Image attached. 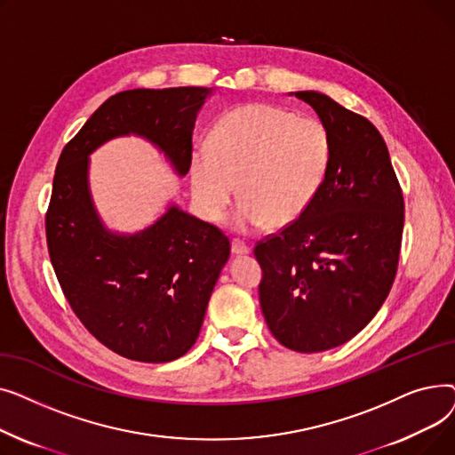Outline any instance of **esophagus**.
Here are the masks:
<instances>
[{
    "mask_svg": "<svg viewBox=\"0 0 455 455\" xmlns=\"http://www.w3.org/2000/svg\"><path fill=\"white\" fill-rule=\"evenodd\" d=\"M249 252H251V247L245 245L243 242H240V240L232 242V254L234 256H247Z\"/></svg>",
    "mask_w": 455,
    "mask_h": 455,
    "instance_id": "esophagus-1",
    "label": "esophagus"
}]
</instances>
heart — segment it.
Masks as SVG:
<instances>
[{
	"instance_id": "b5f03b06",
	"label": "heart",
	"mask_w": 455,
	"mask_h": 455,
	"mask_svg": "<svg viewBox=\"0 0 455 455\" xmlns=\"http://www.w3.org/2000/svg\"><path fill=\"white\" fill-rule=\"evenodd\" d=\"M333 162V138L317 117L269 103L227 112L210 132V149L196 148L189 179L208 221H220L237 196L230 218L235 232L267 223L285 227L309 210L323 191Z\"/></svg>"
}]
</instances>
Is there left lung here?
Returning a JSON list of instances; mask_svg holds the SVG:
<instances>
[{"instance_id":"left-lung-1","label":"left lung","mask_w":455,"mask_h":455,"mask_svg":"<svg viewBox=\"0 0 455 455\" xmlns=\"http://www.w3.org/2000/svg\"><path fill=\"white\" fill-rule=\"evenodd\" d=\"M333 138L328 180L309 210L254 256L259 304L278 343L314 354L362 331L387 299L403 230V197L378 129L328 95L290 92Z\"/></svg>"}]
</instances>
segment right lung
<instances>
[{
    "mask_svg": "<svg viewBox=\"0 0 455 455\" xmlns=\"http://www.w3.org/2000/svg\"><path fill=\"white\" fill-rule=\"evenodd\" d=\"M212 93L201 86L119 92L90 116L57 164L45 218L55 275L92 336L129 360L165 363L194 347L230 243L175 203L141 230L108 228L90 191V155L110 140L138 136L184 177L196 119Z\"/></svg>",
    "mask_w": 455,
    "mask_h": 455,
    "instance_id": "1",
    "label": "right lung"
}]
</instances>
